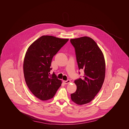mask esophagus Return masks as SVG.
Here are the masks:
<instances>
[{"label": "esophagus", "mask_w": 129, "mask_h": 129, "mask_svg": "<svg viewBox=\"0 0 129 129\" xmlns=\"http://www.w3.org/2000/svg\"><path fill=\"white\" fill-rule=\"evenodd\" d=\"M63 82L65 84H69L71 82V81H70V80H67V81H63Z\"/></svg>", "instance_id": "34e87169"}]
</instances>
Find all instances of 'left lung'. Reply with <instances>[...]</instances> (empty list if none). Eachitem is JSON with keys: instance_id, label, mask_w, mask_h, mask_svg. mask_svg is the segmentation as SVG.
<instances>
[{"instance_id": "8db88e82", "label": "left lung", "mask_w": 129, "mask_h": 129, "mask_svg": "<svg viewBox=\"0 0 129 129\" xmlns=\"http://www.w3.org/2000/svg\"><path fill=\"white\" fill-rule=\"evenodd\" d=\"M70 42L75 49L79 70L84 71L82 78L74 81L77 89L71 94V97L75 104L83 105L90 102L103 86L105 74L104 56L90 37L72 39Z\"/></svg>"}]
</instances>
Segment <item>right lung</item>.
Here are the masks:
<instances>
[{"instance_id":"add662e5","label":"right lung","mask_w":129,"mask_h":129,"mask_svg":"<svg viewBox=\"0 0 129 129\" xmlns=\"http://www.w3.org/2000/svg\"><path fill=\"white\" fill-rule=\"evenodd\" d=\"M69 39L43 36L31 44L25 55L23 70L25 81L33 94L42 101L52 98L61 85L54 73L50 74L53 56Z\"/></svg>"}]
</instances>
